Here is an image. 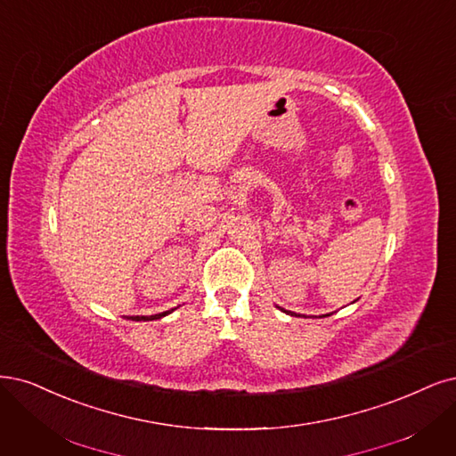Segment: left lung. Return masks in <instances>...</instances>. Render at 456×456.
Segmentation results:
<instances>
[{"label":"left lung","instance_id":"8db88e82","mask_svg":"<svg viewBox=\"0 0 456 456\" xmlns=\"http://www.w3.org/2000/svg\"><path fill=\"white\" fill-rule=\"evenodd\" d=\"M281 309V307H279ZM281 311H285L287 313V315H296V313H292V311H287V309H281ZM297 317H300V315H297ZM328 317V315H326Z\"/></svg>","mask_w":456,"mask_h":456}]
</instances>
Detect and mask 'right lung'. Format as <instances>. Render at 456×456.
Segmentation results:
<instances>
[{
	"instance_id": "right-lung-1",
	"label": "right lung",
	"mask_w": 456,
	"mask_h": 456,
	"mask_svg": "<svg viewBox=\"0 0 456 456\" xmlns=\"http://www.w3.org/2000/svg\"><path fill=\"white\" fill-rule=\"evenodd\" d=\"M171 311H174V309L164 311V313H156V315H135V317H126V319H130V321H156V319H162V317L169 315Z\"/></svg>"
}]
</instances>
